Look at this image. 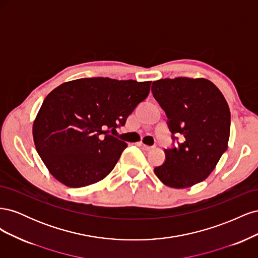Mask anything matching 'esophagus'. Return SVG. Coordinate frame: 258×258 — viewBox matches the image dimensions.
I'll return each mask as SVG.
<instances>
[{
    "mask_svg": "<svg viewBox=\"0 0 258 258\" xmlns=\"http://www.w3.org/2000/svg\"><path fill=\"white\" fill-rule=\"evenodd\" d=\"M138 145H139V146H141V147L143 148V150H144V151H151V150H152V148H153L152 146H148V145H145V144H143V143H139Z\"/></svg>",
    "mask_w": 258,
    "mask_h": 258,
    "instance_id": "34e87169",
    "label": "esophagus"
}]
</instances>
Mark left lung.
<instances>
[{"mask_svg":"<svg viewBox=\"0 0 258 258\" xmlns=\"http://www.w3.org/2000/svg\"><path fill=\"white\" fill-rule=\"evenodd\" d=\"M152 92L167 114L172 139L184 137L178 147L165 150L166 161L155 174L172 188L205 181L228 147L230 111L223 93L209 80L189 77L158 80Z\"/></svg>","mask_w":258,"mask_h":258,"instance_id":"obj_1","label":"left lung"}]
</instances>
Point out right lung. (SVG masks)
Masks as SVG:
<instances>
[{
    "label": "right lung",
    "mask_w": 258,
    "mask_h": 258,
    "mask_svg": "<svg viewBox=\"0 0 258 258\" xmlns=\"http://www.w3.org/2000/svg\"><path fill=\"white\" fill-rule=\"evenodd\" d=\"M151 83L92 77L54 88L33 122L34 145L50 174L73 188L102 181L127 147L103 129L123 126Z\"/></svg>",
    "instance_id": "right-lung-1"
}]
</instances>
